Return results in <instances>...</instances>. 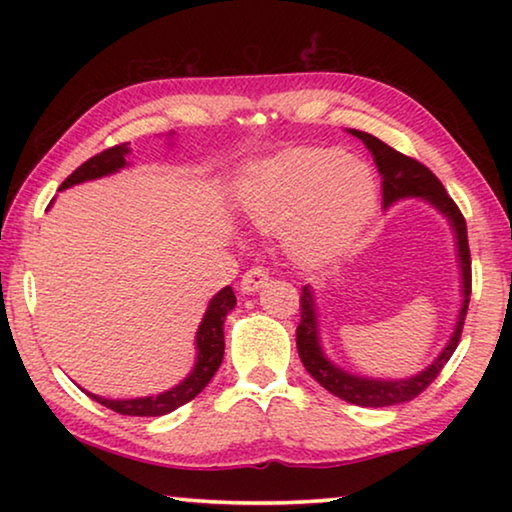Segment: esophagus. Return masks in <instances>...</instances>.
<instances>
[{"instance_id": "obj_1", "label": "esophagus", "mask_w": 512, "mask_h": 512, "mask_svg": "<svg viewBox=\"0 0 512 512\" xmlns=\"http://www.w3.org/2000/svg\"><path fill=\"white\" fill-rule=\"evenodd\" d=\"M266 280H268V273L264 271V268L262 266H253L244 277H241V291H244V293H255V291H259V289L264 287Z\"/></svg>"}]
</instances>
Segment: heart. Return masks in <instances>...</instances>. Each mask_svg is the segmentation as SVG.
Wrapping results in <instances>:
<instances>
[{"label":"heart","mask_w":512,"mask_h":512,"mask_svg":"<svg viewBox=\"0 0 512 512\" xmlns=\"http://www.w3.org/2000/svg\"><path fill=\"white\" fill-rule=\"evenodd\" d=\"M255 228L284 232L300 264H320L354 246L377 207L366 162L336 149H293L250 167L237 187Z\"/></svg>","instance_id":"b5f03b06"}]
</instances>
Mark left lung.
I'll use <instances>...</instances> for the list:
<instances>
[{"label":"left lung","mask_w":512,"mask_h":512,"mask_svg":"<svg viewBox=\"0 0 512 512\" xmlns=\"http://www.w3.org/2000/svg\"><path fill=\"white\" fill-rule=\"evenodd\" d=\"M348 133L357 137L366 149L372 153L375 167L381 176V201H384V210L388 207L406 201V198H420V201L429 203L433 210L440 212L447 219L449 228L454 232L456 241V262L458 271H461V309H458L456 323L452 334L445 343V348L438 352L427 368L415 372L411 377L404 379H381V377H368L359 375V372H350L341 368L327 357L323 350V341H320V323H318V307H316V293L307 287L302 289L300 296V325L296 329V345L302 366L314 377L320 386L325 388L341 400L357 404V406H393L409 402L418 397L424 388H427L433 379L440 375L445 363L452 357L458 339H461L467 305H470V291H472V262H470V246H467V225L461 210L449 198L445 187L433 173L420 164L418 160L409 158L393 146L377 140L375 135L354 131L348 128Z\"/></svg>","instance_id":"left-lung-1"}]
</instances>
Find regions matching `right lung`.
I'll use <instances>...</instances> for the list:
<instances>
[{"instance_id":"add662e5","label":"right lung","mask_w":512,"mask_h":512,"mask_svg":"<svg viewBox=\"0 0 512 512\" xmlns=\"http://www.w3.org/2000/svg\"><path fill=\"white\" fill-rule=\"evenodd\" d=\"M171 137H173V131H171ZM128 153H131V146L126 142V144L112 146V149H106L99 155H94V158L83 162L81 167L76 169L63 185H60L58 192H63V189H69L74 185L88 183V180L112 176V173L126 169L128 164H131L126 160ZM235 305H237V298L230 287H223L216 296H212L210 302H207L201 325L196 329L194 368L189 370V375L180 381V384L171 386L169 391H162L158 395H146V397H131V400H110V397H101L88 391L85 393H88L92 400H97L99 404L108 406V409L117 411L121 415L155 418V415H167L171 411H176L178 406L194 400V397L201 393L207 384H210L214 372L219 370L223 361V350H225V339H223L225 316L235 309Z\"/></svg>"}]
</instances>
